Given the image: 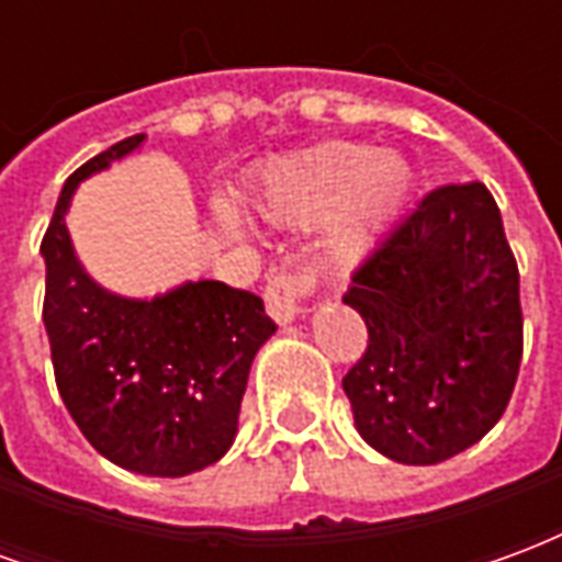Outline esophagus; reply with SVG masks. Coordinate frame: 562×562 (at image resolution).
Instances as JSON below:
<instances>
[{"label": "esophagus", "mask_w": 562, "mask_h": 562, "mask_svg": "<svg viewBox=\"0 0 562 562\" xmlns=\"http://www.w3.org/2000/svg\"><path fill=\"white\" fill-rule=\"evenodd\" d=\"M316 270L306 268V265H297V268L280 270L268 280V289H265V304H268V313L280 325L292 322L297 313H301V304H304L310 294L316 292Z\"/></svg>", "instance_id": "34e87169"}]
</instances>
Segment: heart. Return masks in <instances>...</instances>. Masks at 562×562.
Returning <instances> with one entry per match:
<instances>
[{"mask_svg":"<svg viewBox=\"0 0 562 562\" xmlns=\"http://www.w3.org/2000/svg\"><path fill=\"white\" fill-rule=\"evenodd\" d=\"M413 171L397 153H373L364 144H328L306 153L270 177L258 204L282 222H313L340 207L325 237L337 265L361 258L382 225L401 210Z\"/></svg>","mask_w":562,"mask_h":562,"instance_id":"b5f03b06","label":"heart"}]
</instances>
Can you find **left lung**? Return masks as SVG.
I'll return each instance as SVG.
<instances>
[{
  "label": "left lung",
  "instance_id": "left-lung-1",
  "mask_svg": "<svg viewBox=\"0 0 562 562\" xmlns=\"http://www.w3.org/2000/svg\"><path fill=\"white\" fill-rule=\"evenodd\" d=\"M342 301L367 325L342 391L358 434L385 458H454L506 413L524 313L518 261L487 186L430 189L355 268Z\"/></svg>",
  "mask_w": 562,
  "mask_h": 562
}]
</instances>
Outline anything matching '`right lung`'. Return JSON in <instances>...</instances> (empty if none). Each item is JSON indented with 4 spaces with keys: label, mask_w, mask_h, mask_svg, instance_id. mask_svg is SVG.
Masks as SVG:
<instances>
[{
    "label": "right lung",
    "mask_w": 562,
    "mask_h": 562,
    "mask_svg": "<svg viewBox=\"0 0 562 562\" xmlns=\"http://www.w3.org/2000/svg\"><path fill=\"white\" fill-rule=\"evenodd\" d=\"M120 140L63 186L42 240L44 328L59 397L90 446L123 470L189 475L228 451L252 358L277 330L265 301L225 282H186L126 301L83 273L66 232L80 180L140 147Z\"/></svg>",
    "instance_id": "obj_1"
}]
</instances>
